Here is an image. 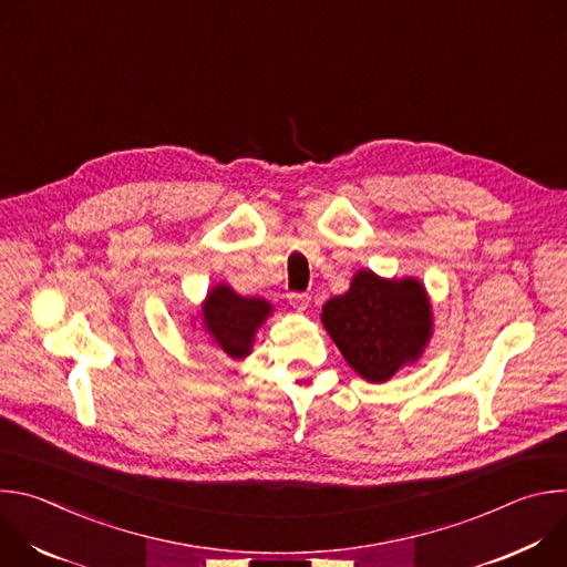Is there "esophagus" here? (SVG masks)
Wrapping results in <instances>:
<instances>
[{"mask_svg": "<svg viewBox=\"0 0 567 567\" xmlns=\"http://www.w3.org/2000/svg\"><path fill=\"white\" fill-rule=\"evenodd\" d=\"M287 298H289V302H291L293 307H298V309H307V307H309V300H311L309 293H302V291H291Z\"/></svg>", "mask_w": 567, "mask_h": 567, "instance_id": "34e87169", "label": "esophagus"}]
</instances>
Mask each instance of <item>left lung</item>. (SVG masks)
Masks as SVG:
<instances>
[{"instance_id":"8db88e82","label":"left lung","mask_w":567,"mask_h":567,"mask_svg":"<svg viewBox=\"0 0 567 567\" xmlns=\"http://www.w3.org/2000/svg\"><path fill=\"white\" fill-rule=\"evenodd\" d=\"M322 326L346 361L368 381H388L415 361L431 337V302L413 280L359 271L343 296L322 305Z\"/></svg>"}]
</instances>
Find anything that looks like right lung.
Returning a JSON list of instances; mask_svg holds the SVG:
<instances>
[{"label": "right lung", "instance_id": "right-lung-1", "mask_svg": "<svg viewBox=\"0 0 567 567\" xmlns=\"http://www.w3.org/2000/svg\"><path fill=\"white\" fill-rule=\"evenodd\" d=\"M202 311L204 328L215 346L230 359H241L251 352L256 330L271 313V305L260 298H241L230 287L217 285Z\"/></svg>", "mask_w": 567, "mask_h": 567}]
</instances>
